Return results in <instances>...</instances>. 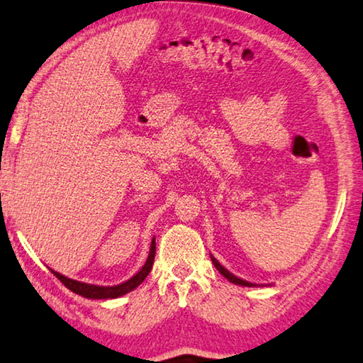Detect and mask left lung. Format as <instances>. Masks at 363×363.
Wrapping results in <instances>:
<instances>
[{"label":"left lung","mask_w":363,"mask_h":363,"mask_svg":"<svg viewBox=\"0 0 363 363\" xmlns=\"http://www.w3.org/2000/svg\"><path fill=\"white\" fill-rule=\"evenodd\" d=\"M211 262H213V264H215L216 267V269L218 272H220L224 278H226L228 281H231L233 284H238V286H247V287H254V286H257V284H254V283H249V281H244V279H240V278H238V276H234L233 273H229L226 268L223 267V264L216 260L215 257H211Z\"/></svg>","instance_id":"left-lung-1"}]
</instances>
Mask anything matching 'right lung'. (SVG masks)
<instances>
[{
    "mask_svg": "<svg viewBox=\"0 0 363 363\" xmlns=\"http://www.w3.org/2000/svg\"><path fill=\"white\" fill-rule=\"evenodd\" d=\"M155 250H157V247H155V239H153L152 245H150V254H148L147 262L140 268V272H137L130 279H128L125 283H121L118 286L87 284V283H80V281L67 278V276H62L61 273L55 272V269H51V273H53L56 278L67 287L69 291L76 292V294L82 296V297H87V298H116V297L128 294V292L134 291L137 286L142 284V281L145 279L148 273L152 272L153 260H155Z\"/></svg>",
    "mask_w": 363,
    "mask_h": 363,
    "instance_id": "right-lung-1",
    "label": "right lung"
}]
</instances>
